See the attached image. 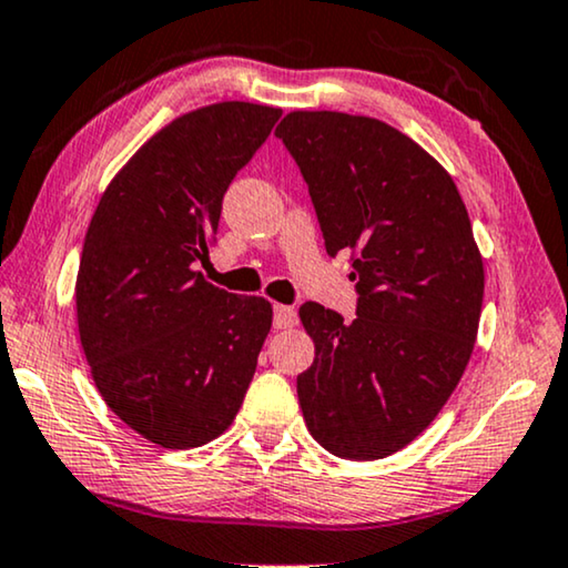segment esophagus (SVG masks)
I'll use <instances>...</instances> for the list:
<instances>
[{
    "instance_id": "esophagus-1",
    "label": "esophagus",
    "mask_w": 568,
    "mask_h": 568,
    "mask_svg": "<svg viewBox=\"0 0 568 568\" xmlns=\"http://www.w3.org/2000/svg\"><path fill=\"white\" fill-rule=\"evenodd\" d=\"M274 326L276 328L297 326V311L290 305H274Z\"/></svg>"
}]
</instances>
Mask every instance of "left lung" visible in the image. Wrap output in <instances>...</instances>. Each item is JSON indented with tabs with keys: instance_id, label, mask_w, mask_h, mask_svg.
<instances>
[{
	"instance_id": "obj_1",
	"label": "left lung",
	"mask_w": 568,
	"mask_h": 568,
	"mask_svg": "<svg viewBox=\"0 0 568 568\" xmlns=\"http://www.w3.org/2000/svg\"><path fill=\"white\" fill-rule=\"evenodd\" d=\"M297 161L326 253L352 255L357 318L305 302L315 359L297 375L307 430L334 456L399 452L436 419L473 357L483 255L452 174L373 116L290 112L276 128Z\"/></svg>"
}]
</instances>
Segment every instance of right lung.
<instances>
[{
  "instance_id": "obj_1",
  "label": "right lung",
  "mask_w": 568,
  "mask_h": 568,
  "mask_svg": "<svg viewBox=\"0 0 568 568\" xmlns=\"http://www.w3.org/2000/svg\"><path fill=\"white\" fill-rule=\"evenodd\" d=\"M282 109L221 101L138 149L101 195L80 255L78 331L109 409L151 444L195 448L232 425L271 302L209 284L221 201Z\"/></svg>"
}]
</instances>
